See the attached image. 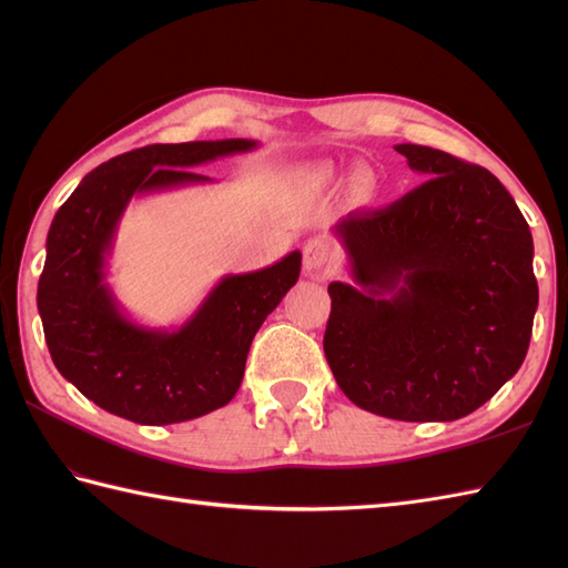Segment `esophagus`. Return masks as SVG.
Returning a JSON list of instances; mask_svg holds the SVG:
<instances>
[{
	"mask_svg": "<svg viewBox=\"0 0 568 568\" xmlns=\"http://www.w3.org/2000/svg\"><path fill=\"white\" fill-rule=\"evenodd\" d=\"M334 258H336V251H334V246L329 244L327 239H322V236L310 239L307 244H305V248H303L305 273H310V275L327 271L329 265L334 263Z\"/></svg>",
	"mask_w": 568,
	"mask_h": 568,
	"instance_id": "obj_1",
	"label": "esophagus"
}]
</instances>
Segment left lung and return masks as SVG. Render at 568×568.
<instances>
[{"label":"left lung","instance_id":"left-lung-1","mask_svg":"<svg viewBox=\"0 0 568 568\" xmlns=\"http://www.w3.org/2000/svg\"><path fill=\"white\" fill-rule=\"evenodd\" d=\"M395 151L429 180L334 226L354 283H329L324 356L361 409L452 422L488 403L527 356L539 303L532 234L486 168L415 143Z\"/></svg>","mask_w":568,"mask_h":568}]
</instances>
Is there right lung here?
Listing matches in <instances>:
<instances>
[{
    "mask_svg": "<svg viewBox=\"0 0 568 568\" xmlns=\"http://www.w3.org/2000/svg\"><path fill=\"white\" fill-rule=\"evenodd\" d=\"M258 141L153 143L82 178L53 216L39 281V315L60 376L106 413L139 425H173L224 407L244 378L263 320L297 283L303 253L268 268L224 275L178 329L131 322L106 283V256L134 195L210 183L192 171Z\"/></svg>",
    "mask_w": 568,
    "mask_h": 568,
    "instance_id": "right-lung-1",
    "label": "right lung"
}]
</instances>
